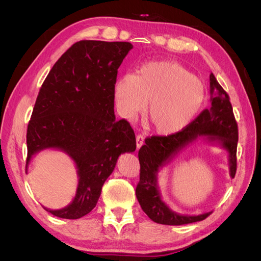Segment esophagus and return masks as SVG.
Returning a JSON list of instances; mask_svg holds the SVG:
<instances>
[{
	"instance_id": "obj_1",
	"label": "esophagus",
	"mask_w": 261,
	"mask_h": 261,
	"mask_svg": "<svg viewBox=\"0 0 261 261\" xmlns=\"http://www.w3.org/2000/svg\"><path fill=\"white\" fill-rule=\"evenodd\" d=\"M144 135H141V134H138V135L136 136V146H137V149H139L141 146L144 145Z\"/></svg>"
}]
</instances>
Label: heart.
<instances>
[{
    "mask_svg": "<svg viewBox=\"0 0 261 261\" xmlns=\"http://www.w3.org/2000/svg\"><path fill=\"white\" fill-rule=\"evenodd\" d=\"M120 112L128 118L143 111L149 99L147 120L159 134L185 128L201 109L206 89L193 73L176 62L153 61L141 65L136 75L126 73L113 84Z\"/></svg>",
    "mask_w": 261,
    "mask_h": 261,
    "instance_id": "heart-1",
    "label": "heart"
}]
</instances>
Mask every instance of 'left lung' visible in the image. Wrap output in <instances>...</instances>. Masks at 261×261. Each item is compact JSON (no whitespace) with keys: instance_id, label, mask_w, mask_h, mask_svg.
Masks as SVG:
<instances>
[{"instance_id":"1","label":"left lung","mask_w":261,"mask_h":261,"mask_svg":"<svg viewBox=\"0 0 261 261\" xmlns=\"http://www.w3.org/2000/svg\"><path fill=\"white\" fill-rule=\"evenodd\" d=\"M211 106L189 123L185 128L168 136H151L145 139V145L139 149L140 163L139 181L136 197L141 209L155 223L181 225L202 221L211 212L199 216H180L173 212L161 200L156 186V174L162 165L175 155L186 145L193 143L198 136H208L211 141H220L227 150L231 176L236 173V149L239 141V128L233 113L230 97L210 74Z\"/></svg>"}]
</instances>
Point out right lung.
I'll use <instances>...</instances> for the list:
<instances>
[{
  "instance_id": "obj_1",
  "label": "right lung",
  "mask_w": 261,
  "mask_h": 261,
  "mask_svg": "<svg viewBox=\"0 0 261 261\" xmlns=\"http://www.w3.org/2000/svg\"><path fill=\"white\" fill-rule=\"evenodd\" d=\"M129 42L82 40L51 68L38 93L27 128V164L46 148L65 151L80 175L74 200L46 211L80 219L96 207L117 158L136 149L130 124L115 120L113 84Z\"/></svg>"
}]
</instances>
